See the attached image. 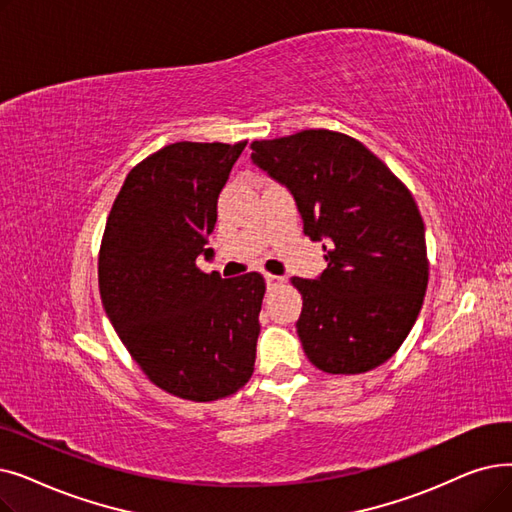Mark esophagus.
Returning <instances> with one entry per match:
<instances>
[{
    "label": "esophagus",
    "instance_id": "1",
    "mask_svg": "<svg viewBox=\"0 0 512 512\" xmlns=\"http://www.w3.org/2000/svg\"><path fill=\"white\" fill-rule=\"evenodd\" d=\"M263 278H265V284H268V288H274V286H278V284L284 282L282 276H274V274H265Z\"/></svg>",
    "mask_w": 512,
    "mask_h": 512
}]
</instances>
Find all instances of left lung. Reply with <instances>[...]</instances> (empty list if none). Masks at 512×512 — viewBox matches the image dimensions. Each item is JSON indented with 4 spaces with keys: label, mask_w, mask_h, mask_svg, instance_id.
Segmentation results:
<instances>
[{
    "label": "left lung",
    "mask_w": 512,
    "mask_h": 512,
    "mask_svg": "<svg viewBox=\"0 0 512 512\" xmlns=\"http://www.w3.org/2000/svg\"><path fill=\"white\" fill-rule=\"evenodd\" d=\"M253 163L293 194L326 270L293 278L297 332L316 368L360 374L385 364L412 330L429 282L425 224L412 194L358 140L328 129L251 144Z\"/></svg>",
    "instance_id": "obj_1"
}]
</instances>
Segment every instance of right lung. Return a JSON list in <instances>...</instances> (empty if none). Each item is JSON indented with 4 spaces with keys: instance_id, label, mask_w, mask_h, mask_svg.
<instances>
[{
    "instance_id": "right-lung-1",
    "label": "right lung",
    "mask_w": 512,
    "mask_h": 512,
    "mask_svg": "<svg viewBox=\"0 0 512 512\" xmlns=\"http://www.w3.org/2000/svg\"><path fill=\"white\" fill-rule=\"evenodd\" d=\"M247 142H175L133 167L106 219L102 305L148 379L177 397L213 402L247 385L265 293L257 272L221 278L211 255L217 198Z\"/></svg>"
}]
</instances>
